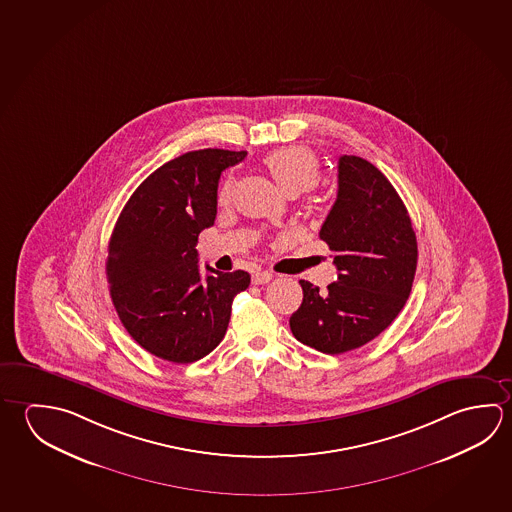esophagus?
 <instances>
[{
  "label": "esophagus",
  "mask_w": 512,
  "mask_h": 512,
  "mask_svg": "<svg viewBox=\"0 0 512 512\" xmlns=\"http://www.w3.org/2000/svg\"><path fill=\"white\" fill-rule=\"evenodd\" d=\"M271 277H273V275H271L269 271H257V273H253L252 282L255 286H259V284H268Z\"/></svg>",
  "instance_id": "1"
}]
</instances>
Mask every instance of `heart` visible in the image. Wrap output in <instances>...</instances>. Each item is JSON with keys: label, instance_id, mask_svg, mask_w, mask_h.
Returning a JSON list of instances; mask_svg holds the SVG:
<instances>
[{"label": "heart", "instance_id": "1", "mask_svg": "<svg viewBox=\"0 0 512 512\" xmlns=\"http://www.w3.org/2000/svg\"><path fill=\"white\" fill-rule=\"evenodd\" d=\"M264 165L278 187L287 196H296L300 192L313 189L320 180V163L313 151L300 145L282 147L264 158ZM232 192V180H226L219 189V203H226Z\"/></svg>", "mask_w": 512, "mask_h": 512}]
</instances>
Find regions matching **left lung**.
Masks as SVG:
<instances>
[{"label": "left lung", "mask_w": 512, "mask_h": 512, "mask_svg": "<svg viewBox=\"0 0 512 512\" xmlns=\"http://www.w3.org/2000/svg\"><path fill=\"white\" fill-rule=\"evenodd\" d=\"M338 278L327 291L300 280L304 300L291 314L296 340L323 354L358 349L401 313L417 268V239L403 199L372 163L343 154L338 196L320 230Z\"/></svg>", "instance_id": "8db88e82"}]
</instances>
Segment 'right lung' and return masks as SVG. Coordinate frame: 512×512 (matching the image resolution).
Segmentation results:
<instances>
[{"instance_id": "obj_1", "label": "right lung", "mask_w": 512, "mask_h": 512, "mask_svg": "<svg viewBox=\"0 0 512 512\" xmlns=\"http://www.w3.org/2000/svg\"><path fill=\"white\" fill-rule=\"evenodd\" d=\"M246 151L181 154L129 198L108 246L109 295L131 338L158 358L192 363L225 338L235 295L250 286L237 269L201 278L198 237L214 225L221 172Z\"/></svg>"}]
</instances>
